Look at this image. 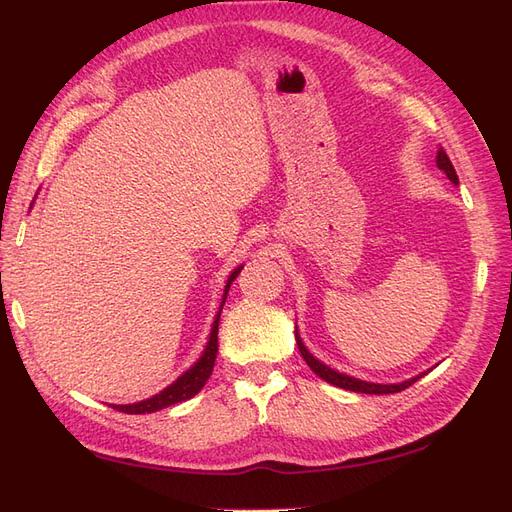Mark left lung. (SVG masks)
Masks as SVG:
<instances>
[{
	"label": "left lung",
	"instance_id": "left-lung-1",
	"mask_svg": "<svg viewBox=\"0 0 512 512\" xmlns=\"http://www.w3.org/2000/svg\"><path fill=\"white\" fill-rule=\"evenodd\" d=\"M436 164H438V168L442 170V173H444L448 179H451L455 185H459V177H457V173H455V166L451 164V160H448L446 151H444L442 147L438 149ZM294 337H297V346H299L301 356L305 359V363H307L309 367H312L314 374H316V376H320L324 382H329V384H333V386H339V389H346V391L367 393V395H389V393H399V391L408 389V386H412L416 380H421V378L427 374V371H423V374H418V376H414V378H410V380H404V382H397V384H378V382L359 380V378L348 376V374H342V371H337V369H333V367H329V365H324L322 361H318L316 356L305 348L303 339H301V335H299V329H294ZM429 371H431V369H429Z\"/></svg>",
	"mask_w": 512,
	"mask_h": 512
}]
</instances>
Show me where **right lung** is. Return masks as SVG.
<instances>
[{"label": "right lung", "mask_w": 512, "mask_h": 512, "mask_svg": "<svg viewBox=\"0 0 512 512\" xmlns=\"http://www.w3.org/2000/svg\"><path fill=\"white\" fill-rule=\"evenodd\" d=\"M241 269H243V265L237 267L235 271H232V273L228 275L226 286H224V294H222L220 309H218V314H215V318H213L211 333H209V339H207V346H205L203 354L198 356V361H196L188 371H183V374H181L173 384H168L166 389L160 391L158 395H153V397L143 399V401H136V404L113 406V408H117L119 412H126V414H149V412H158V410L168 408V406L181 404V401H188L190 397H194L200 389H203L205 382H207L209 376H211V371H213L215 356H218V327H220L222 307H224L226 297H228V288H230L232 282L237 280V275L241 273Z\"/></svg>", "instance_id": "add662e5"}]
</instances>
